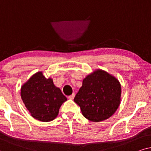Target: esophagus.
I'll return each instance as SVG.
<instances>
[{"label": "esophagus", "mask_w": 151, "mask_h": 151, "mask_svg": "<svg viewBox=\"0 0 151 151\" xmlns=\"http://www.w3.org/2000/svg\"><path fill=\"white\" fill-rule=\"evenodd\" d=\"M74 96H75V94L72 93L71 95H70L69 96H68V98H69L70 99H73L74 98Z\"/></svg>", "instance_id": "obj_1"}]
</instances>
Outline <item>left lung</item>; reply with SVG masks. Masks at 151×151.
Returning <instances> with one entry per match:
<instances>
[{
  "instance_id": "1",
  "label": "left lung",
  "mask_w": 151,
  "mask_h": 151,
  "mask_svg": "<svg viewBox=\"0 0 151 151\" xmlns=\"http://www.w3.org/2000/svg\"><path fill=\"white\" fill-rule=\"evenodd\" d=\"M122 88L114 76L96 70L83 80L74 101L86 119L99 122L110 117L121 101Z\"/></svg>"
}]
</instances>
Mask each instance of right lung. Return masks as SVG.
Returning <instances> with one entry per match:
<instances>
[{
    "instance_id": "add662e5",
    "label": "right lung",
    "mask_w": 151,
    "mask_h": 151,
    "mask_svg": "<svg viewBox=\"0 0 151 151\" xmlns=\"http://www.w3.org/2000/svg\"><path fill=\"white\" fill-rule=\"evenodd\" d=\"M21 96L32 116L44 122L55 119L60 107L67 101L60 88L55 86L52 79H46L42 72L32 75L22 86Z\"/></svg>"
}]
</instances>
